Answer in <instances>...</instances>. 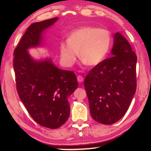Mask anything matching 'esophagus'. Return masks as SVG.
Returning a JSON list of instances; mask_svg holds the SVG:
<instances>
[{"instance_id": "esophagus-1", "label": "esophagus", "mask_w": 151, "mask_h": 151, "mask_svg": "<svg viewBox=\"0 0 151 151\" xmlns=\"http://www.w3.org/2000/svg\"><path fill=\"white\" fill-rule=\"evenodd\" d=\"M83 80H84V78L82 76L79 75V76H77V81H78V83H82V82L83 81Z\"/></svg>"}]
</instances>
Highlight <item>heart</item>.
<instances>
[{"label": "heart", "instance_id": "heart-1", "mask_svg": "<svg viewBox=\"0 0 151 151\" xmlns=\"http://www.w3.org/2000/svg\"><path fill=\"white\" fill-rule=\"evenodd\" d=\"M111 33L106 29L85 27L74 30L67 42H61L60 53L65 65L72 66L78 57L89 66L99 65L104 60L111 45Z\"/></svg>", "mask_w": 151, "mask_h": 151}]
</instances>
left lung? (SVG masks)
Listing matches in <instances>:
<instances>
[{"mask_svg": "<svg viewBox=\"0 0 151 151\" xmlns=\"http://www.w3.org/2000/svg\"><path fill=\"white\" fill-rule=\"evenodd\" d=\"M113 40L111 57L93 68L84 82L91 116L103 124L124 115L137 88L136 54L121 33L116 32Z\"/></svg>", "mask_w": 151, "mask_h": 151, "instance_id": "1", "label": "left lung"}]
</instances>
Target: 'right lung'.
I'll return each mask as SVG.
<instances>
[{
  "label": "right lung",
  "mask_w": 151,
  "mask_h": 151,
  "mask_svg": "<svg viewBox=\"0 0 151 151\" xmlns=\"http://www.w3.org/2000/svg\"><path fill=\"white\" fill-rule=\"evenodd\" d=\"M58 19L53 18L32 23L14 52L13 66L20 101L35 122L57 129L70 114L68 97L78 87L75 74L58 68L50 57L33 58L30 48L45 45V31Z\"/></svg>",
  "instance_id": "add662e5"
}]
</instances>
